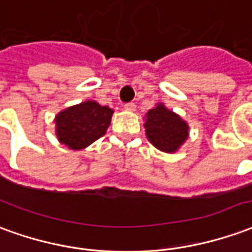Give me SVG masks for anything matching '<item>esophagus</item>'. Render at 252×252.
I'll return each instance as SVG.
<instances>
[{"instance_id": "esophagus-1", "label": "esophagus", "mask_w": 252, "mask_h": 252, "mask_svg": "<svg viewBox=\"0 0 252 252\" xmlns=\"http://www.w3.org/2000/svg\"><path fill=\"white\" fill-rule=\"evenodd\" d=\"M124 109L128 110V112H135V110H136V105L131 102V103H126V105H124Z\"/></svg>"}]
</instances>
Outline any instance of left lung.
<instances>
[{
	"label": "left lung",
	"instance_id": "8db88e82",
	"mask_svg": "<svg viewBox=\"0 0 252 252\" xmlns=\"http://www.w3.org/2000/svg\"><path fill=\"white\" fill-rule=\"evenodd\" d=\"M146 136L156 149L168 154L179 151L189 136V126L163 103H156L144 116Z\"/></svg>",
	"mask_w": 252,
	"mask_h": 252
}]
</instances>
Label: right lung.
<instances>
[{"instance_id": "add662e5", "label": "right lung", "mask_w": 252, "mask_h": 252, "mask_svg": "<svg viewBox=\"0 0 252 252\" xmlns=\"http://www.w3.org/2000/svg\"><path fill=\"white\" fill-rule=\"evenodd\" d=\"M113 109L89 99L61 110L54 117L56 136L71 150H83L108 131Z\"/></svg>"}]
</instances>
